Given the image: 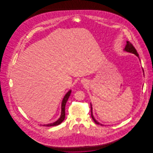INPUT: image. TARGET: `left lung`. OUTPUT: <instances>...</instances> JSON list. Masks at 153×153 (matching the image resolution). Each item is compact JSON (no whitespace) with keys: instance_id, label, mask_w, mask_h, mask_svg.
<instances>
[{"instance_id":"8db88e82","label":"left lung","mask_w":153,"mask_h":153,"mask_svg":"<svg viewBox=\"0 0 153 153\" xmlns=\"http://www.w3.org/2000/svg\"><path fill=\"white\" fill-rule=\"evenodd\" d=\"M124 51H126V52H130V53H133V54H134L135 55L137 56V57L139 58V55H138V53H137V51L136 50V49L134 48V46H133L132 45V44H131L129 42H128V41L126 42V45L125 47V48H124ZM139 59H140V58H139ZM142 71H143V75H144V71H143V68H142ZM90 104H91V117H92V119H93V120L94 121V122L96 123V124H98V125H101L102 126H103V124H101V123H100L98 121H97L95 119V118H94V115H93V112H92V105L91 103H90Z\"/></svg>"}]
</instances>
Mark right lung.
Masks as SVG:
<instances>
[{
	"instance_id": "add662e5",
	"label": "right lung",
	"mask_w": 153,
	"mask_h": 153,
	"mask_svg": "<svg viewBox=\"0 0 153 153\" xmlns=\"http://www.w3.org/2000/svg\"><path fill=\"white\" fill-rule=\"evenodd\" d=\"M72 92V90H69L67 94H65V96H64V97L63 98L62 101V103H61V116L54 123H50V124H44L42 125V126H47V127H51V126H57L60 124H61L63 120H65V104L67 102L68 100L69 97L71 95V94Z\"/></svg>"
}]
</instances>
